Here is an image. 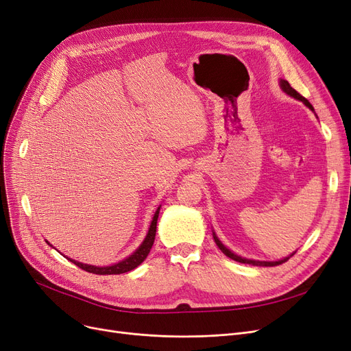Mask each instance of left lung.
<instances>
[{"label": "left lung", "mask_w": 351, "mask_h": 351, "mask_svg": "<svg viewBox=\"0 0 351 351\" xmlns=\"http://www.w3.org/2000/svg\"><path fill=\"white\" fill-rule=\"evenodd\" d=\"M280 88H282V90L283 93H287L288 95H291V97H293V98H296V99H300V101H302L305 106L309 108V110H313L314 111V107L311 106V102L306 99V98H304L300 93H296V90L289 85V82L288 81H285V80H280ZM213 236H214V241L217 243V245L219 247V250H221L227 257H230V258H232V261H236V262H240V263H249V265H253V266H278V265H282V263H285V262H288L289 258L295 254V253H292L291 256H288V257H285V258H280V261H278V262H261V261H252V258H245V257H241V256H237V254H234L232 253L230 249H227L226 245L218 240V237L215 236V232H213Z\"/></svg>", "instance_id": "obj_1"}]
</instances>
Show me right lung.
Wrapping results in <instances>:
<instances>
[{
    "label": "right lung",
    "mask_w": 351,
    "mask_h": 351,
    "mask_svg": "<svg viewBox=\"0 0 351 351\" xmlns=\"http://www.w3.org/2000/svg\"><path fill=\"white\" fill-rule=\"evenodd\" d=\"M159 211H160V206L158 210H156V213L153 215V219L150 223L146 239L143 240V243L138 245V249L133 254H130L128 257H125L124 261L115 263V265H111V266L99 267V266H93V265H85V263H81V262H76V261H73V258H69V257H66V258L69 262H72L73 265H76L77 267H81L82 270H86V271H89V274H95V275H120V274H125V271L136 269L138 265L143 263V261H145L147 254L150 253V249H152V245L154 243V237H156V224H158ZM46 243L49 244V241H46Z\"/></svg>",
    "instance_id": "right-lung-1"
}]
</instances>
